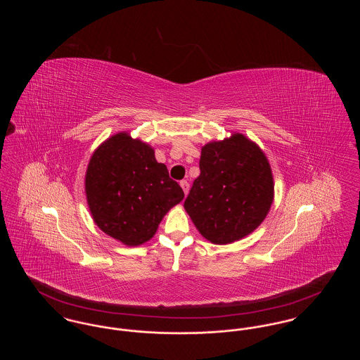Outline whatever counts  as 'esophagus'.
I'll return each mask as SVG.
<instances>
[{"mask_svg": "<svg viewBox=\"0 0 360 360\" xmlns=\"http://www.w3.org/2000/svg\"><path fill=\"white\" fill-rule=\"evenodd\" d=\"M181 188H184V193H185V194H188V188H190L188 181H181Z\"/></svg>", "mask_w": 360, "mask_h": 360, "instance_id": "34e87169", "label": "esophagus"}]
</instances>
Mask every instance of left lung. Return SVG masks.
<instances>
[{
	"label": "left lung",
	"instance_id": "obj_1",
	"mask_svg": "<svg viewBox=\"0 0 360 360\" xmlns=\"http://www.w3.org/2000/svg\"><path fill=\"white\" fill-rule=\"evenodd\" d=\"M201 174L185 209L206 240L229 244L254 232L274 200L270 163L254 141L233 134L201 150Z\"/></svg>",
	"mask_w": 360,
	"mask_h": 360
}]
</instances>
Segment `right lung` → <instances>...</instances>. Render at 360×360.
Segmentation results:
<instances>
[{
    "mask_svg": "<svg viewBox=\"0 0 360 360\" xmlns=\"http://www.w3.org/2000/svg\"><path fill=\"white\" fill-rule=\"evenodd\" d=\"M85 191L94 223L129 247L151 239L185 197L167 167L156 162L154 148L127 132L109 137L91 155Z\"/></svg>",
    "mask_w": 360,
    "mask_h": 360,
    "instance_id": "add662e5",
    "label": "right lung"
}]
</instances>
